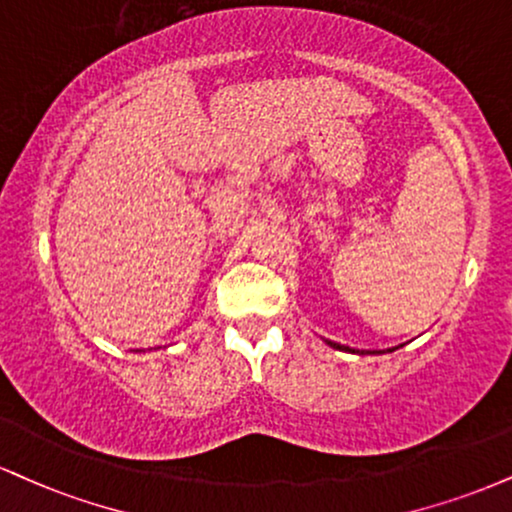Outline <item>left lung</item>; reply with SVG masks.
Wrapping results in <instances>:
<instances>
[{"label":"left lung","instance_id":"obj_1","mask_svg":"<svg viewBox=\"0 0 512 512\" xmlns=\"http://www.w3.org/2000/svg\"><path fill=\"white\" fill-rule=\"evenodd\" d=\"M326 343H329V346L336 348V350H348V353H355V350H350V348H346V346H338V343H331V341H326Z\"/></svg>","mask_w":512,"mask_h":512}]
</instances>
